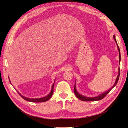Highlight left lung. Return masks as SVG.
<instances>
[{"label": "left lung", "mask_w": 128, "mask_h": 128, "mask_svg": "<svg viewBox=\"0 0 128 128\" xmlns=\"http://www.w3.org/2000/svg\"><path fill=\"white\" fill-rule=\"evenodd\" d=\"M114 40L116 44V46H117L118 47V51H119V62H120V60H121V55H120V49L119 48V46L117 44V42H116V38L114 35ZM119 76H120V68H119H119H118V75L117 76V77H116L115 83L114 84V86L111 88L110 90H109L108 91L105 92H104L100 94V95H99V96H97V97H85L84 96H82V95H80V94H79L78 92H77L76 89V83H75V85H74V93L75 94L76 96L79 99L81 100L82 101H84V102H92V101H97V100H101L102 99H103L106 96L107 94L110 92V90H112V89L116 85L118 82V81L119 80Z\"/></svg>", "instance_id": "left-lung-1"}]
</instances>
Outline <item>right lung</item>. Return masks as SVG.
Wrapping results in <instances>:
<instances>
[{
    "label": "right lung",
    "mask_w": 128,
    "mask_h": 128,
    "mask_svg": "<svg viewBox=\"0 0 128 128\" xmlns=\"http://www.w3.org/2000/svg\"><path fill=\"white\" fill-rule=\"evenodd\" d=\"M9 82H10H10V80H9ZM11 84H12V83H11ZM54 83L52 85V89H51V90L50 92V94H48V95L46 96V97H42V98H28V97H24L22 95H21V94L18 92V94H19V95H20V96L23 99H24V100H26L28 101V102H46L48 101V100L50 98L52 95L53 94V88H54Z\"/></svg>",
    "instance_id": "right-lung-1"
}]
</instances>
